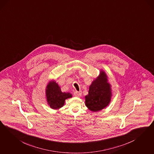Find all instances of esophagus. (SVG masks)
<instances>
[{
	"label": "esophagus",
	"mask_w": 154,
	"mask_h": 154,
	"mask_svg": "<svg viewBox=\"0 0 154 154\" xmlns=\"http://www.w3.org/2000/svg\"><path fill=\"white\" fill-rule=\"evenodd\" d=\"M82 92L81 91H79V92L75 91L74 92V95L76 97H80L82 96Z\"/></svg>",
	"instance_id": "obj_1"
}]
</instances>
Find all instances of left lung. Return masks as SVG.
Returning a JSON list of instances; mask_svg holds the SVG:
<instances>
[{
    "label": "left lung",
    "instance_id": "8db88e82",
    "mask_svg": "<svg viewBox=\"0 0 154 154\" xmlns=\"http://www.w3.org/2000/svg\"><path fill=\"white\" fill-rule=\"evenodd\" d=\"M112 92L111 85L104 70L89 85L88 94L85 96V104L91 111L96 112L105 108L110 104Z\"/></svg>",
    "mask_w": 154,
    "mask_h": 154
}]
</instances>
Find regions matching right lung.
Here are the masks:
<instances>
[{"mask_svg": "<svg viewBox=\"0 0 154 154\" xmlns=\"http://www.w3.org/2000/svg\"><path fill=\"white\" fill-rule=\"evenodd\" d=\"M46 99L50 107L59 109L65 104V100L72 97L69 92H62L60 86L54 80L50 81L45 89Z\"/></svg>", "mask_w": 154, "mask_h": 154, "instance_id": "right-lung-1", "label": "right lung"}]
</instances>
